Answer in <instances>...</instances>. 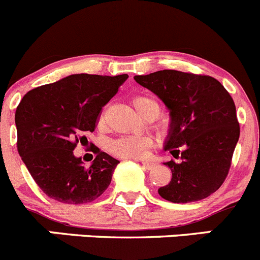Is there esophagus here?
I'll return each instance as SVG.
<instances>
[{
  "label": "esophagus",
  "instance_id": "esophagus-1",
  "mask_svg": "<svg viewBox=\"0 0 260 260\" xmlns=\"http://www.w3.org/2000/svg\"><path fill=\"white\" fill-rule=\"evenodd\" d=\"M140 163L143 164L144 168L146 169H153L154 167H155V163H153V161H148V160H140Z\"/></svg>",
  "mask_w": 260,
  "mask_h": 260
}]
</instances>
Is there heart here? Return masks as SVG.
I'll list each match as a JSON object with an SVG mask.
<instances>
[{"instance_id": "1", "label": "heart", "mask_w": 260, "mask_h": 260, "mask_svg": "<svg viewBox=\"0 0 260 260\" xmlns=\"http://www.w3.org/2000/svg\"><path fill=\"white\" fill-rule=\"evenodd\" d=\"M133 105L140 115H144L146 111H150V110L159 114V105L150 97H134ZM150 143V138L145 135H124L110 141L109 150L110 153L119 156V158L138 159L141 158L146 153V149L149 148Z\"/></svg>"}]
</instances>
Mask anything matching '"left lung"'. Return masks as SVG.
I'll return each mask as SVG.
<instances>
[{"mask_svg": "<svg viewBox=\"0 0 260 260\" xmlns=\"http://www.w3.org/2000/svg\"><path fill=\"white\" fill-rule=\"evenodd\" d=\"M169 110L171 125L164 150L182 160L167 161L172 179L158 193L187 204L209 197L225 181L240 135L236 109L225 87L210 76L179 71L134 77Z\"/></svg>", "mask_w": 260, "mask_h": 260, "instance_id": "1", "label": "left lung"}]
</instances>
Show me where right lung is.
I'll return each instance as SVG.
<instances>
[{
  "mask_svg": "<svg viewBox=\"0 0 260 260\" xmlns=\"http://www.w3.org/2000/svg\"><path fill=\"white\" fill-rule=\"evenodd\" d=\"M127 74H72L27 92L15 114L17 150L46 196L69 205L99 199L110 186L117 159L99 148L86 168L73 154L93 133L102 107L117 93Z\"/></svg>",
  "mask_w": 260,
  "mask_h": 260,
  "instance_id": "1",
  "label": "right lung"
}]
</instances>
